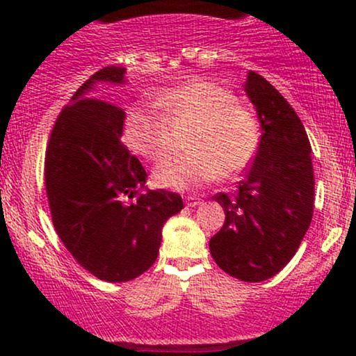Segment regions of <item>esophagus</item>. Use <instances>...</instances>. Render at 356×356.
I'll list each match as a JSON object with an SVG mask.
<instances>
[{"label": "esophagus", "mask_w": 356, "mask_h": 356, "mask_svg": "<svg viewBox=\"0 0 356 356\" xmlns=\"http://www.w3.org/2000/svg\"><path fill=\"white\" fill-rule=\"evenodd\" d=\"M201 204V199L197 197V195H187L186 197V206L187 207H195Z\"/></svg>", "instance_id": "1"}]
</instances>
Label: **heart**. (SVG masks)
<instances>
[{"label":"heart","instance_id":"b5f03b06","mask_svg":"<svg viewBox=\"0 0 356 356\" xmlns=\"http://www.w3.org/2000/svg\"><path fill=\"white\" fill-rule=\"evenodd\" d=\"M155 104H134L127 108L122 137L130 150L147 161H159L170 145L169 120L192 117L187 127L189 150L165 159L154 169L159 186L194 189L220 174L244 169L259 147V125L254 113L236 102L227 88L202 76L162 90Z\"/></svg>","mask_w":356,"mask_h":356}]
</instances>
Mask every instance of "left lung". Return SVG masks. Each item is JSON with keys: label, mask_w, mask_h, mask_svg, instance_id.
Segmentation results:
<instances>
[{"label": "left lung", "mask_w": 356, "mask_h": 356, "mask_svg": "<svg viewBox=\"0 0 356 356\" xmlns=\"http://www.w3.org/2000/svg\"><path fill=\"white\" fill-rule=\"evenodd\" d=\"M244 90L259 117L261 140L238 189L214 195L226 220L209 249L227 275L259 283L296 254L313 218L314 175L312 145L291 105L254 72Z\"/></svg>", "instance_id": "1"}]
</instances>
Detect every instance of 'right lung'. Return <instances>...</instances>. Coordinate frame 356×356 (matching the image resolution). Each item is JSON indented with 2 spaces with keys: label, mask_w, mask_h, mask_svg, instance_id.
Wrapping results in <instances>:
<instances>
[{
  "label": "right lung",
  "mask_w": 356,
  "mask_h": 356,
  "mask_svg": "<svg viewBox=\"0 0 356 356\" xmlns=\"http://www.w3.org/2000/svg\"><path fill=\"white\" fill-rule=\"evenodd\" d=\"M124 80L115 65L93 73L60 112L44 155L56 234L81 268L108 283L152 266L165 220L184 207L175 192L145 189V169L120 140L124 110L88 95L97 83Z\"/></svg>",
  "instance_id": "1"
}]
</instances>
